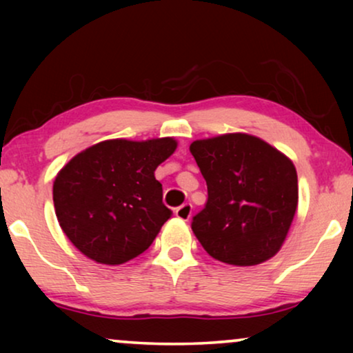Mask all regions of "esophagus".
Segmentation results:
<instances>
[{"mask_svg":"<svg viewBox=\"0 0 353 353\" xmlns=\"http://www.w3.org/2000/svg\"><path fill=\"white\" fill-rule=\"evenodd\" d=\"M191 214H192V205L190 204V202H185V204L180 205V207H178V209L175 210L176 219L185 220V221H188V220L191 219Z\"/></svg>","mask_w":353,"mask_h":353,"instance_id":"34e87169","label":"esophagus"}]
</instances>
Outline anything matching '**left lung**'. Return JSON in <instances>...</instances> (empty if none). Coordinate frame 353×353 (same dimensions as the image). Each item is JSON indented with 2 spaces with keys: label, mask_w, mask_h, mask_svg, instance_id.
I'll list each match as a JSON object with an SVG mask.
<instances>
[{
  "label": "left lung",
  "mask_w": 353,
  "mask_h": 353,
  "mask_svg": "<svg viewBox=\"0 0 353 353\" xmlns=\"http://www.w3.org/2000/svg\"><path fill=\"white\" fill-rule=\"evenodd\" d=\"M190 151L209 194L191 223L202 248L238 267L272 259L297 210V172L291 159L245 133L197 139Z\"/></svg>",
  "instance_id": "1"
}]
</instances>
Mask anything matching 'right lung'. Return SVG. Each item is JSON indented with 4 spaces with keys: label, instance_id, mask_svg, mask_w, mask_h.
I'll return each instance as SVG.
<instances>
[{
    "label": "right lung",
    "instance_id": "1",
    "mask_svg": "<svg viewBox=\"0 0 353 353\" xmlns=\"http://www.w3.org/2000/svg\"><path fill=\"white\" fill-rule=\"evenodd\" d=\"M175 149L173 138L108 139L72 157L52 185L57 221L70 243L104 265L143 254L172 215L154 172Z\"/></svg>",
    "mask_w": 353,
    "mask_h": 353
}]
</instances>
